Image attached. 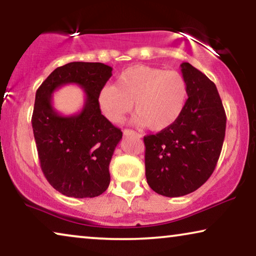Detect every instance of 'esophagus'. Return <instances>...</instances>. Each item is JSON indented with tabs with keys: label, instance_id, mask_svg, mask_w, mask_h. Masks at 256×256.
I'll return each instance as SVG.
<instances>
[{
	"label": "esophagus",
	"instance_id": "obj_1",
	"mask_svg": "<svg viewBox=\"0 0 256 256\" xmlns=\"http://www.w3.org/2000/svg\"><path fill=\"white\" fill-rule=\"evenodd\" d=\"M124 136H136V137H138V138H140V137H142V135L138 134V132H136L134 130H130V129H124Z\"/></svg>",
	"mask_w": 256,
	"mask_h": 256
}]
</instances>
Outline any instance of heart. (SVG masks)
I'll use <instances>...</instances> for the list:
<instances>
[{
	"mask_svg": "<svg viewBox=\"0 0 256 256\" xmlns=\"http://www.w3.org/2000/svg\"><path fill=\"white\" fill-rule=\"evenodd\" d=\"M188 83L180 72L149 66L124 70L116 85H105L98 94V105L107 120L118 124L132 110L135 122L154 132L171 127L184 112Z\"/></svg>",
	"mask_w": 256,
	"mask_h": 256,
	"instance_id": "1",
	"label": "heart"
}]
</instances>
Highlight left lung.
Segmentation results:
<instances>
[{
	"label": "left lung",
	"mask_w": 256,
	"mask_h": 256,
	"mask_svg": "<svg viewBox=\"0 0 256 256\" xmlns=\"http://www.w3.org/2000/svg\"><path fill=\"white\" fill-rule=\"evenodd\" d=\"M184 112L171 127L144 136L146 176L150 188L168 198L195 192L212 174L223 146L226 116L217 88L188 62Z\"/></svg>",
	"instance_id": "left-lung-1"
}]
</instances>
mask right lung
<instances>
[{
  "instance_id": "add662e5",
  "label": "right lung",
  "mask_w": 256,
  "mask_h": 256,
  "mask_svg": "<svg viewBox=\"0 0 256 256\" xmlns=\"http://www.w3.org/2000/svg\"><path fill=\"white\" fill-rule=\"evenodd\" d=\"M112 70L100 62H70L36 90L32 128L40 165L48 182L69 198H96L110 184V162L122 132L102 114L98 94ZM66 84H78L86 94L84 108L72 116L52 106L51 96Z\"/></svg>"
}]
</instances>
